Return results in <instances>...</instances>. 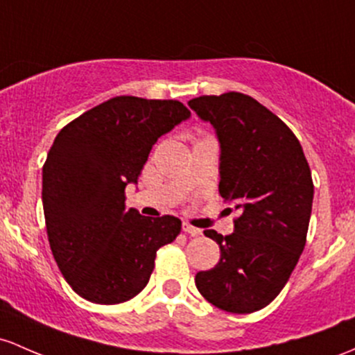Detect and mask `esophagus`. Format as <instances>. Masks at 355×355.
<instances>
[{
    "mask_svg": "<svg viewBox=\"0 0 355 355\" xmlns=\"http://www.w3.org/2000/svg\"><path fill=\"white\" fill-rule=\"evenodd\" d=\"M182 229H184V232H187V234L192 236V237H197V236L202 234L200 229L193 227V225H190L189 222H184V225H182Z\"/></svg>",
    "mask_w": 355,
    "mask_h": 355,
    "instance_id": "1",
    "label": "esophagus"
}]
</instances>
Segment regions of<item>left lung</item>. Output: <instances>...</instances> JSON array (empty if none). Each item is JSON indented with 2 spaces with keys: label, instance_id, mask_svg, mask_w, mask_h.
Segmentation results:
<instances>
[{
  "label": "left lung",
  "instance_id": "8db88e82",
  "mask_svg": "<svg viewBox=\"0 0 355 355\" xmlns=\"http://www.w3.org/2000/svg\"><path fill=\"white\" fill-rule=\"evenodd\" d=\"M189 106L216 130L219 193L241 212L232 234L204 231L219 244L220 259L197 272V290L217 309L252 313L278 297L305 248L313 202L309 162L293 131L251 96H200Z\"/></svg>",
  "mask_w": 355,
  "mask_h": 355
}]
</instances>
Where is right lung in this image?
<instances>
[{
	"mask_svg": "<svg viewBox=\"0 0 355 355\" xmlns=\"http://www.w3.org/2000/svg\"><path fill=\"white\" fill-rule=\"evenodd\" d=\"M190 111L180 101L118 96L60 130L42 180L46 236L57 266L79 297L99 305L131 300L148 285L157 251L180 234L173 216L126 209L157 139Z\"/></svg>",
	"mask_w": 355,
	"mask_h": 355,
	"instance_id": "right-lung-1",
	"label": "right lung"
}]
</instances>
